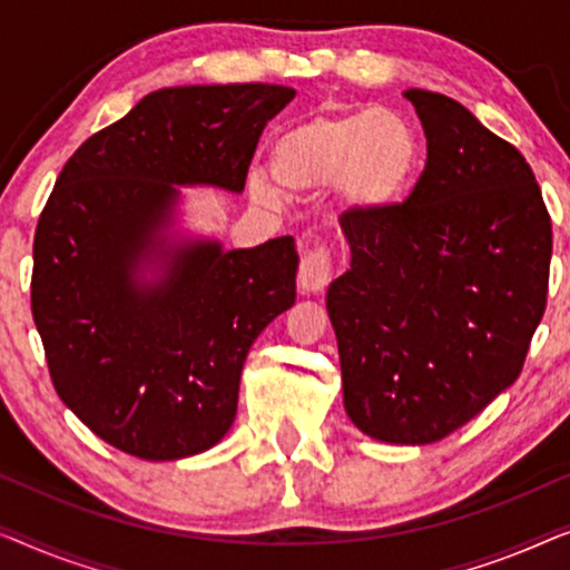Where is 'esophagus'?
Here are the masks:
<instances>
[{
  "label": "esophagus",
  "mask_w": 570,
  "mask_h": 570,
  "mask_svg": "<svg viewBox=\"0 0 570 570\" xmlns=\"http://www.w3.org/2000/svg\"><path fill=\"white\" fill-rule=\"evenodd\" d=\"M331 276H333V255L325 245L312 247V250L302 255L299 276H296L299 278L302 294L323 292V288L331 284Z\"/></svg>",
  "instance_id": "34e87169"
}]
</instances>
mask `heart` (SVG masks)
I'll list each match as a JSON object with an SVG mask.
<instances>
[{"instance_id":"heart-1","label":"heart","mask_w":570,"mask_h":570,"mask_svg":"<svg viewBox=\"0 0 570 570\" xmlns=\"http://www.w3.org/2000/svg\"><path fill=\"white\" fill-rule=\"evenodd\" d=\"M271 170L292 194L338 186L346 206L376 214L411 188L419 170V136L392 110L315 114L274 141ZM250 190L261 202H278V190L261 175L250 180Z\"/></svg>"}]
</instances>
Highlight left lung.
Returning <instances> with one entry per match:
<instances>
[{
	"mask_svg": "<svg viewBox=\"0 0 570 570\" xmlns=\"http://www.w3.org/2000/svg\"><path fill=\"white\" fill-rule=\"evenodd\" d=\"M403 95L426 167L405 204L341 216L351 268L325 302L348 419L380 442L431 444L522 372L548 304L552 224L514 144L446 95Z\"/></svg>",
	"mask_w": 570,
	"mask_h": 570,
	"instance_id": "8db88e82",
	"label": "left lung"
}]
</instances>
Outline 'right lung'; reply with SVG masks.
<instances>
[{
	"mask_svg": "<svg viewBox=\"0 0 570 570\" xmlns=\"http://www.w3.org/2000/svg\"><path fill=\"white\" fill-rule=\"evenodd\" d=\"M284 85L149 92L92 134L41 212L30 307L63 405L139 460L206 452L237 413L247 351L296 299L294 237L250 250L170 245L175 186L245 188ZM164 274L141 279V265Z\"/></svg>",
	"mask_w": 570,
	"mask_h": 570,
	"instance_id": "obj_1",
	"label": "right lung"
}]
</instances>
